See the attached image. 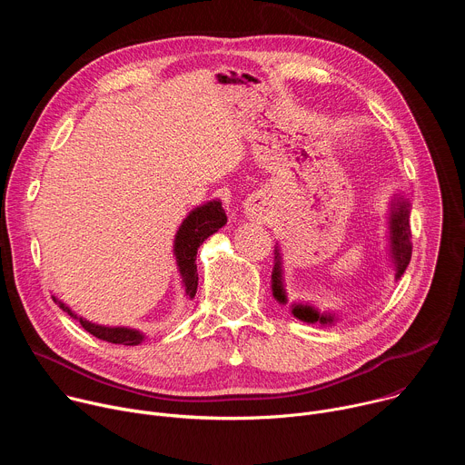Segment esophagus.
<instances>
[{"instance_id": "esophagus-1", "label": "esophagus", "mask_w": 465, "mask_h": 465, "mask_svg": "<svg viewBox=\"0 0 465 465\" xmlns=\"http://www.w3.org/2000/svg\"><path fill=\"white\" fill-rule=\"evenodd\" d=\"M267 206H269L267 194H264V193H255V194L250 198V201H248V208H246V210H248L252 215H261Z\"/></svg>"}]
</instances>
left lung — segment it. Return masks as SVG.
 <instances>
[{
    "label": "left lung",
    "instance_id": "obj_1",
    "mask_svg": "<svg viewBox=\"0 0 465 465\" xmlns=\"http://www.w3.org/2000/svg\"><path fill=\"white\" fill-rule=\"evenodd\" d=\"M409 213H411V204L407 198L400 196L397 203L391 208V217H390V246H391V259L395 264V280H400L403 272L407 271L411 257H412V242H411V224H409ZM272 292L274 298L280 303L287 302L285 291H283V282H282V262H280V250L276 248V264H274V272H272ZM292 314L303 322L309 323H331L335 320V316H331L329 312H318L311 305H294Z\"/></svg>",
    "mask_w": 465,
    "mask_h": 465
}]
</instances>
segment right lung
Instances as JSON below:
<instances>
[{
    "label": "right lung",
    "mask_w": 465,
    "mask_h": 465,
    "mask_svg": "<svg viewBox=\"0 0 465 465\" xmlns=\"http://www.w3.org/2000/svg\"><path fill=\"white\" fill-rule=\"evenodd\" d=\"M226 213L221 206L219 201L208 203L201 208L193 210L187 219L182 223L176 239H174V255L178 269L182 274V282L185 287V294L193 298L196 294V285H198V274H196V250L201 246L210 235H213L219 228L226 224ZM56 302V298H54ZM62 311L68 312L70 316L77 318L81 325L92 333L94 337L112 342V344H123V346H138L143 341V335L136 329H128V327H104V325H95L88 320L79 318L75 312H72L70 307H65L62 302H58Z\"/></svg>",
    "instance_id": "1"
}]
</instances>
